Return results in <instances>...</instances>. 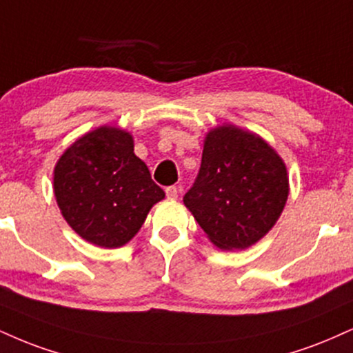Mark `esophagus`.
I'll return each instance as SVG.
<instances>
[{
  "instance_id": "obj_1",
  "label": "esophagus",
  "mask_w": 353,
  "mask_h": 353,
  "mask_svg": "<svg viewBox=\"0 0 353 353\" xmlns=\"http://www.w3.org/2000/svg\"><path fill=\"white\" fill-rule=\"evenodd\" d=\"M165 195H168V199H177V195H179V189H177L176 185H169V188L165 189Z\"/></svg>"
}]
</instances>
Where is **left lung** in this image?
<instances>
[{
    "label": "left lung",
    "instance_id": "8db88e82",
    "mask_svg": "<svg viewBox=\"0 0 353 353\" xmlns=\"http://www.w3.org/2000/svg\"><path fill=\"white\" fill-rule=\"evenodd\" d=\"M288 195L281 156L258 134L223 123L205 136L184 203L215 246L245 250L274 227Z\"/></svg>",
    "mask_w": 353,
    "mask_h": 353
}]
</instances>
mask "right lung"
Here are the masks:
<instances>
[{
    "instance_id": "add662e5",
    "label": "right lung",
    "mask_w": 353,
    "mask_h": 353,
    "mask_svg": "<svg viewBox=\"0 0 353 353\" xmlns=\"http://www.w3.org/2000/svg\"><path fill=\"white\" fill-rule=\"evenodd\" d=\"M54 194L72 230L101 248L128 243L165 195L134 154L133 136L117 126L88 131L63 151Z\"/></svg>"
}]
</instances>
